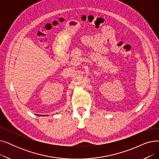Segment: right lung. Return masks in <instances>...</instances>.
Returning <instances> with one entry per match:
<instances>
[{"label": "right lung", "mask_w": 159, "mask_h": 159, "mask_svg": "<svg viewBox=\"0 0 159 159\" xmlns=\"http://www.w3.org/2000/svg\"><path fill=\"white\" fill-rule=\"evenodd\" d=\"M39 116H40V115H39Z\"/></svg>", "instance_id": "right-lung-1"}]
</instances>
